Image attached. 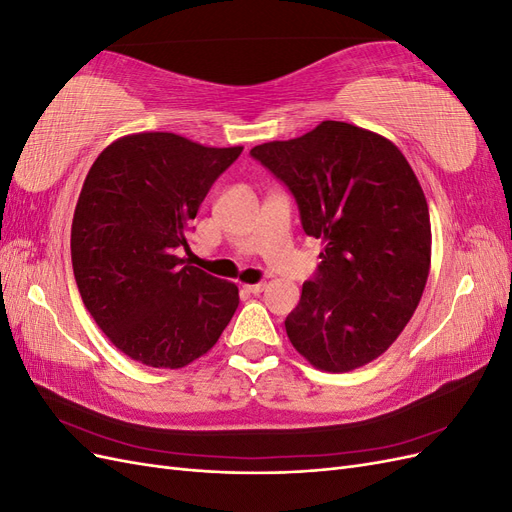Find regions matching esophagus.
<instances>
[{
    "mask_svg": "<svg viewBox=\"0 0 512 512\" xmlns=\"http://www.w3.org/2000/svg\"><path fill=\"white\" fill-rule=\"evenodd\" d=\"M243 290L250 292V294H260L262 290H265V284H243Z\"/></svg>",
    "mask_w": 512,
    "mask_h": 512,
    "instance_id": "obj_1",
    "label": "esophagus"
}]
</instances>
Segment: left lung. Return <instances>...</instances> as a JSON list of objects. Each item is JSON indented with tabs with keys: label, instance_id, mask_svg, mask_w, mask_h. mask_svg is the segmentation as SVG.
<instances>
[{
	"label": "left lung",
	"instance_id": "obj_1",
	"mask_svg": "<svg viewBox=\"0 0 512 512\" xmlns=\"http://www.w3.org/2000/svg\"><path fill=\"white\" fill-rule=\"evenodd\" d=\"M250 153L288 185L303 230L322 241L318 275L284 322L290 344L331 374L378 359L406 329L431 267L427 198L404 153L344 121Z\"/></svg>",
	"mask_w": 512,
	"mask_h": 512
}]
</instances>
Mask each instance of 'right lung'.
Returning <instances> with one entry per match:
<instances>
[{
  "label": "right lung",
  "mask_w": 512,
  "mask_h": 512,
  "mask_svg": "<svg viewBox=\"0 0 512 512\" xmlns=\"http://www.w3.org/2000/svg\"><path fill=\"white\" fill-rule=\"evenodd\" d=\"M243 147L173 132L121 136L96 158L72 220V269L104 335L132 361L179 369L207 354L239 307V288L185 265L188 228Z\"/></svg>",
  "instance_id": "right-lung-1"
}]
</instances>
